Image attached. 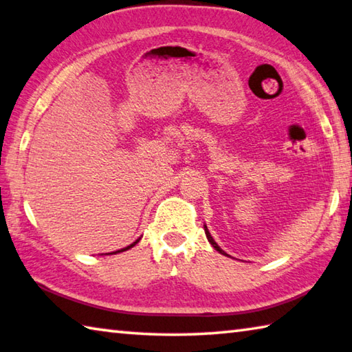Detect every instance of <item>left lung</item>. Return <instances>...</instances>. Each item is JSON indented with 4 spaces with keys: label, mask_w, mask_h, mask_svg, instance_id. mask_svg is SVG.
Wrapping results in <instances>:
<instances>
[{
    "label": "left lung",
    "mask_w": 352,
    "mask_h": 352,
    "mask_svg": "<svg viewBox=\"0 0 352 352\" xmlns=\"http://www.w3.org/2000/svg\"><path fill=\"white\" fill-rule=\"evenodd\" d=\"M204 232H206V237H208V240H209L210 245H212V246H214V248L217 249V251H219L220 254H225V255H226V252L223 251V249H221L219 245H217V243L214 241V239H212V237H210V234H209V231H208V228H206V226H204Z\"/></svg>",
    "instance_id": "left-lung-1"
}]
</instances>
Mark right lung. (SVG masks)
<instances>
[{
    "label": "right lung",
    "instance_id": "add662e5",
    "mask_svg": "<svg viewBox=\"0 0 352 352\" xmlns=\"http://www.w3.org/2000/svg\"><path fill=\"white\" fill-rule=\"evenodd\" d=\"M138 241H140V239H138V240H135V241H133V243H132V245H129V246H126V248H123V249H120V251H117V252H123V251H127V249H131V248H133V246H135ZM117 252H112V254H117Z\"/></svg>",
    "mask_w": 352,
    "mask_h": 352
}]
</instances>
